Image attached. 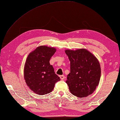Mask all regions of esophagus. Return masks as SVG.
Instances as JSON below:
<instances>
[{"mask_svg": "<svg viewBox=\"0 0 120 120\" xmlns=\"http://www.w3.org/2000/svg\"><path fill=\"white\" fill-rule=\"evenodd\" d=\"M59 77L60 78V79H62H62H64L66 78L65 76H64V75H60Z\"/></svg>", "mask_w": 120, "mask_h": 120, "instance_id": "34e87169", "label": "esophagus"}]
</instances>
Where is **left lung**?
<instances>
[{
	"mask_svg": "<svg viewBox=\"0 0 120 120\" xmlns=\"http://www.w3.org/2000/svg\"><path fill=\"white\" fill-rule=\"evenodd\" d=\"M65 53L70 62V73L66 81L70 92L81 98L92 94L98 85L101 76L97 59L84 49L67 50Z\"/></svg>",
	"mask_w": 120,
	"mask_h": 120,
	"instance_id": "8db88e82",
	"label": "left lung"
}]
</instances>
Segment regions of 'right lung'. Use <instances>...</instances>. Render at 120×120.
<instances>
[{
    "label": "right lung",
    "instance_id": "add662e5",
    "mask_svg": "<svg viewBox=\"0 0 120 120\" xmlns=\"http://www.w3.org/2000/svg\"><path fill=\"white\" fill-rule=\"evenodd\" d=\"M56 52L53 47L41 46L28 55L24 65V77L28 86L36 94H49L60 80L50 64V59Z\"/></svg>",
    "mask_w": 120,
    "mask_h": 120
}]
</instances>
